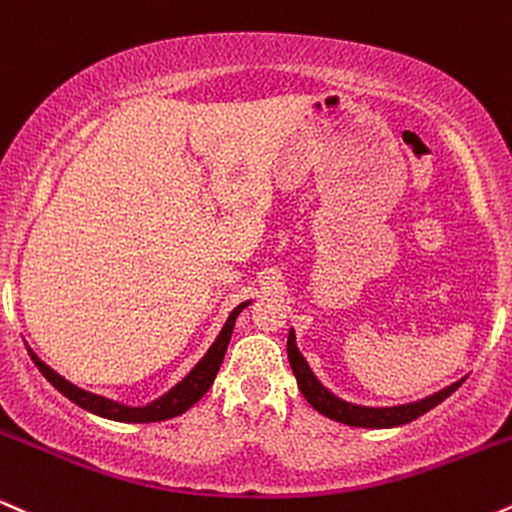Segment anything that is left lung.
I'll list each match as a JSON object with an SVG mask.
<instances>
[{"label":"left lung","instance_id":"left-lung-1","mask_svg":"<svg viewBox=\"0 0 512 512\" xmlns=\"http://www.w3.org/2000/svg\"><path fill=\"white\" fill-rule=\"evenodd\" d=\"M287 357H290V366L294 371V378H297V386L302 390V395L314 407L316 412H321L323 417L335 419V422L350 424V426H362V429H390V426L410 424L417 417H422L424 412L434 410L438 402H443L450 393H455L462 386V381L453 383V386L443 388L441 393L431 395V398H424L419 402H412V405H400V407H359L350 405V402L335 398L333 393H328L321 383L316 381V376L311 374L309 364L304 362V357L299 354L297 345H294V333L287 338Z\"/></svg>","mask_w":512,"mask_h":512}]
</instances>
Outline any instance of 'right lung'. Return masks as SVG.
I'll list each match as a JSON object with an SVG mask.
<instances>
[{"label": "right lung", "instance_id": "1", "mask_svg": "<svg viewBox=\"0 0 512 512\" xmlns=\"http://www.w3.org/2000/svg\"><path fill=\"white\" fill-rule=\"evenodd\" d=\"M244 306L246 304H239L237 309L232 311L230 318H227L225 328H222V333L218 335V340H215V345L210 347L206 357H203L201 362H198L196 369L191 371V374L186 376L184 381L179 383V386H174L170 393L162 395L160 400H155L153 405H146V407H124V405H119V402H112V400L100 398V395L86 393V390L71 386V383L66 381V378H62L59 374H54L50 366H47L45 362H40V359L35 357V354L30 352V350H28V354H30V359H33V364L40 369V374L45 376L47 381H50L52 386L64 395V398H69L71 402H76V405L83 407V410L98 414V417L114 419V422H134V424L162 422V419L177 417V414H182V412L189 410V407L194 405V402L201 400L203 395L208 393V388L213 386L215 376H218V371H220L222 359H225L227 345H230L234 321H237L239 311H242Z\"/></svg>", "mask_w": 512, "mask_h": 512}]
</instances>
